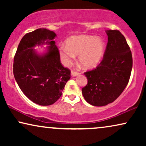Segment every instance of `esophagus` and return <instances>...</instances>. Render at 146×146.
Returning a JSON list of instances; mask_svg holds the SVG:
<instances>
[{"instance_id":"obj_1","label":"esophagus","mask_w":146,"mask_h":146,"mask_svg":"<svg viewBox=\"0 0 146 146\" xmlns=\"http://www.w3.org/2000/svg\"><path fill=\"white\" fill-rule=\"evenodd\" d=\"M80 74V73L79 72H75V71H72V72H71V75H72V76H78V75H79Z\"/></svg>"}]
</instances>
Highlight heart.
Instances as JSON below:
<instances>
[{"label": "heart", "mask_w": 146, "mask_h": 146, "mask_svg": "<svg viewBox=\"0 0 146 146\" xmlns=\"http://www.w3.org/2000/svg\"><path fill=\"white\" fill-rule=\"evenodd\" d=\"M105 42L100 37L92 35L72 36L66 40V46L60 48L64 65L69 66L78 55V60L86 68L96 66L103 58Z\"/></svg>", "instance_id": "heart-1"}]
</instances>
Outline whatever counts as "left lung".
<instances>
[{"mask_svg": "<svg viewBox=\"0 0 146 146\" xmlns=\"http://www.w3.org/2000/svg\"><path fill=\"white\" fill-rule=\"evenodd\" d=\"M104 58L92 70L84 72L88 84L82 92L86 101L95 106L113 102L128 84L132 69V55L125 37L117 30H107Z\"/></svg>", "mask_w": 146, "mask_h": 146, "instance_id": "8db88e82", "label": "left lung"}]
</instances>
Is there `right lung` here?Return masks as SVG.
I'll return each mask as SVG.
<instances>
[{
    "instance_id": "right-lung-1",
    "label": "right lung",
    "mask_w": 146,
    "mask_h": 146,
    "mask_svg": "<svg viewBox=\"0 0 146 146\" xmlns=\"http://www.w3.org/2000/svg\"><path fill=\"white\" fill-rule=\"evenodd\" d=\"M54 32L38 29L26 34L14 58V76L22 92L34 103L49 106L62 96L70 78V70L61 64ZM49 45L47 52L38 55L36 45Z\"/></svg>"
}]
</instances>
